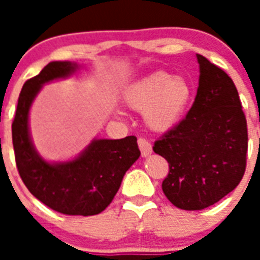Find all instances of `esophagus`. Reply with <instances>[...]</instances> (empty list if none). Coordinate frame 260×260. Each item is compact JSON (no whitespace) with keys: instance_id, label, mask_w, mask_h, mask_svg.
<instances>
[{"instance_id":"esophagus-1","label":"esophagus","mask_w":260,"mask_h":260,"mask_svg":"<svg viewBox=\"0 0 260 260\" xmlns=\"http://www.w3.org/2000/svg\"><path fill=\"white\" fill-rule=\"evenodd\" d=\"M138 144L140 151H142L143 158H147V156H150V155L152 154V146H151V143L148 142V140L140 138L138 140Z\"/></svg>"}]
</instances>
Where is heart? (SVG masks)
Listing matches in <instances>:
<instances>
[{"instance_id":"obj_1","label":"heart","mask_w":260,"mask_h":260,"mask_svg":"<svg viewBox=\"0 0 260 260\" xmlns=\"http://www.w3.org/2000/svg\"><path fill=\"white\" fill-rule=\"evenodd\" d=\"M193 100L189 81L166 71H154L135 81L124 93L129 108L143 112V120L150 129L166 132L185 117Z\"/></svg>"}]
</instances>
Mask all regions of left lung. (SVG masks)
Wrapping results in <instances>:
<instances>
[{"instance_id": "1", "label": "left lung", "mask_w": 260, "mask_h": 260, "mask_svg": "<svg viewBox=\"0 0 260 260\" xmlns=\"http://www.w3.org/2000/svg\"><path fill=\"white\" fill-rule=\"evenodd\" d=\"M189 113L156 140L154 152L169 162L163 193L174 206L201 210L240 183L248 147L246 116L234 81L205 56Z\"/></svg>"}]
</instances>
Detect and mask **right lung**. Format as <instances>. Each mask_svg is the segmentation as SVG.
Masks as SVG:
<instances>
[{
	"mask_svg": "<svg viewBox=\"0 0 260 260\" xmlns=\"http://www.w3.org/2000/svg\"><path fill=\"white\" fill-rule=\"evenodd\" d=\"M73 62H51L21 89L12 124L16 165L30 193L51 209L70 216H93L109 205L125 173L140 156L138 139H93L67 162H48L35 148L29 132V110L43 85L70 77Z\"/></svg>",
	"mask_w": 260,
	"mask_h": 260,
	"instance_id": "1",
	"label": "right lung"
}]
</instances>
